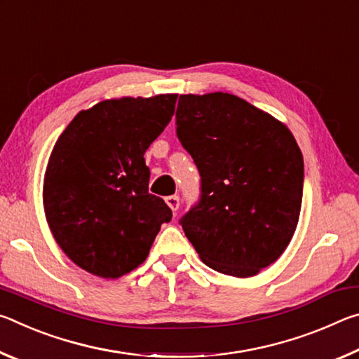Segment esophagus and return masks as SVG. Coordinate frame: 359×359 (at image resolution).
I'll use <instances>...</instances> for the list:
<instances>
[{
    "label": "esophagus",
    "mask_w": 359,
    "mask_h": 359,
    "mask_svg": "<svg viewBox=\"0 0 359 359\" xmlns=\"http://www.w3.org/2000/svg\"><path fill=\"white\" fill-rule=\"evenodd\" d=\"M166 204L175 212V210L179 209V205H180V198L175 196V194H172V196H168L166 198Z\"/></svg>",
    "instance_id": "esophagus-1"
}]
</instances>
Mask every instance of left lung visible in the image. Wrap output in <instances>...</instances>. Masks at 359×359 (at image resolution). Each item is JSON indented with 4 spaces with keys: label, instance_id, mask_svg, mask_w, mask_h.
I'll return each mask as SVG.
<instances>
[{
    "label": "left lung",
    "instance_id": "left-lung-1",
    "mask_svg": "<svg viewBox=\"0 0 359 359\" xmlns=\"http://www.w3.org/2000/svg\"><path fill=\"white\" fill-rule=\"evenodd\" d=\"M175 133L201 175L180 218L212 269L252 277L280 257L299 220L304 161L290 130L229 93L180 95Z\"/></svg>",
    "mask_w": 359,
    "mask_h": 359
}]
</instances>
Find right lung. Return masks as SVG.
I'll use <instances>...</instances> for the list:
<instances>
[{
	"label": "right lung",
	"mask_w": 359,
	"mask_h": 359,
	"mask_svg": "<svg viewBox=\"0 0 359 359\" xmlns=\"http://www.w3.org/2000/svg\"><path fill=\"white\" fill-rule=\"evenodd\" d=\"M177 95L101 101L58 137L44 177L53 238L90 274L117 278L142 264L172 210L149 193L144 154L171 121Z\"/></svg>",
	"instance_id": "add662e5"
}]
</instances>
